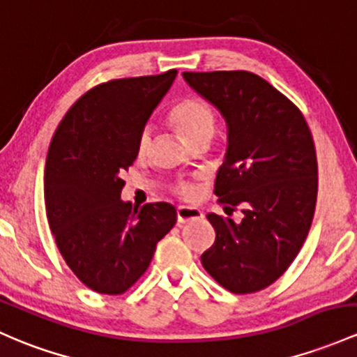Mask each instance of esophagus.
Wrapping results in <instances>:
<instances>
[{
  "label": "esophagus",
  "instance_id": "esophagus-1",
  "mask_svg": "<svg viewBox=\"0 0 357 357\" xmlns=\"http://www.w3.org/2000/svg\"><path fill=\"white\" fill-rule=\"evenodd\" d=\"M203 217V211L195 206H178V223H186L190 220H197V218Z\"/></svg>",
  "mask_w": 357,
  "mask_h": 357
}]
</instances>
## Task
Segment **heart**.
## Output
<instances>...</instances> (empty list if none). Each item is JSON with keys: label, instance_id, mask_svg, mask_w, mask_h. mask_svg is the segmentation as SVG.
<instances>
[{"label": "heart", "instance_id": "heart-1", "mask_svg": "<svg viewBox=\"0 0 357 357\" xmlns=\"http://www.w3.org/2000/svg\"><path fill=\"white\" fill-rule=\"evenodd\" d=\"M169 120L185 137L188 144L199 139H211L217 127V115L208 101L203 98L190 96L178 101L169 112ZM152 142V130L149 127L142 128L137 142V152L139 155H146ZM174 193L181 198H191L195 195V186L190 183H181L174 188Z\"/></svg>", "mask_w": 357, "mask_h": 357}]
</instances>
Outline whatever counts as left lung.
<instances>
[{
  "label": "left lung",
  "instance_id": "1",
  "mask_svg": "<svg viewBox=\"0 0 357 357\" xmlns=\"http://www.w3.org/2000/svg\"><path fill=\"white\" fill-rule=\"evenodd\" d=\"M227 121V154L215 195L227 215L208 213L213 245L206 273L237 295L268 288L298 256L317 203V154L305 116L287 96L248 70L183 73Z\"/></svg>",
  "mask_w": 357,
  "mask_h": 357
}]
</instances>
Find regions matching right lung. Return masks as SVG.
<instances>
[{
    "instance_id": "obj_1",
    "label": "right lung",
    "mask_w": 357,
    "mask_h": 357,
    "mask_svg": "<svg viewBox=\"0 0 357 357\" xmlns=\"http://www.w3.org/2000/svg\"><path fill=\"white\" fill-rule=\"evenodd\" d=\"M176 74L95 86L69 108L49 146L47 220L70 271L101 295L134 287L178 218L169 203L132 210L120 199L121 174L137 159L140 132Z\"/></svg>"
}]
</instances>
